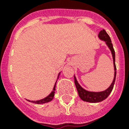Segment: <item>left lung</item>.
<instances>
[{
	"mask_svg": "<svg viewBox=\"0 0 129 129\" xmlns=\"http://www.w3.org/2000/svg\"><path fill=\"white\" fill-rule=\"evenodd\" d=\"M98 38L104 41L107 45L109 49H110L111 54L112 56V59H113V65H114V78L112 80V84L108 87L106 90L101 92H91V91H88L85 90L84 88H83L80 84H79L78 80H77L76 77L74 75V82L75 85L76 86L77 90L78 92V95L80 98L85 102H91V103H97V102H102L106 98H108V96L110 95V94L112 92L113 87H114L115 80H116V65H115V52H114L113 46H112V41L110 39L109 35L107 34L106 31L104 29H102L100 31V33L98 35Z\"/></svg>",
	"mask_w": 129,
	"mask_h": 129,
	"instance_id": "8db88e82",
	"label": "left lung"
}]
</instances>
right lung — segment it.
Here are the masks:
<instances>
[{
  "mask_svg": "<svg viewBox=\"0 0 129 129\" xmlns=\"http://www.w3.org/2000/svg\"><path fill=\"white\" fill-rule=\"evenodd\" d=\"M60 74L61 72L59 73L58 77H57V80H58ZM56 83H57V81H56V82H55V86L54 87H53V89L52 92H51L49 95H48V96H47V97H45V98H43V99H41V100H37V101H33V100L31 101V100H27V101H29V102H33V103H35V104H45V103H47V102H51V101L53 99V97H54L55 96V91Z\"/></svg>",
  "mask_w": 129,
  "mask_h": 129,
  "instance_id": "1",
  "label": "right lung"
}]
</instances>
